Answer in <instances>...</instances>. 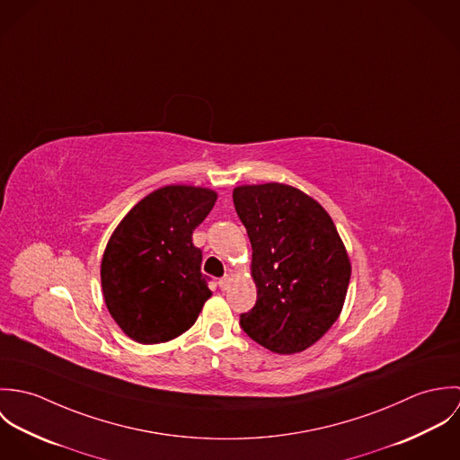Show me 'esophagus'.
Segmentation results:
<instances>
[{
	"mask_svg": "<svg viewBox=\"0 0 460 460\" xmlns=\"http://www.w3.org/2000/svg\"><path fill=\"white\" fill-rule=\"evenodd\" d=\"M230 281H232V276H230V274H225V276L217 281V285H219L221 290H226V288L230 287Z\"/></svg>",
	"mask_w": 460,
	"mask_h": 460,
	"instance_id": "1",
	"label": "esophagus"
}]
</instances>
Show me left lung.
Instances as JSON below:
<instances>
[{
  "mask_svg": "<svg viewBox=\"0 0 460 460\" xmlns=\"http://www.w3.org/2000/svg\"><path fill=\"white\" fill-rule=\"evenodd\" d=\"M234 205L246 226L257 303L241 328L276 354H296L336 323L350 262L328 212L303 191L270 182L239 186Z\"/></svg>",
  "mask_w": 460,
  "mask_h": 460,
  "instance_id": "obj_1",
  "label": "left lung"
}]
</instances>
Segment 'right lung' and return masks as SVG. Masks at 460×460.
I'll return each instance as SVG.
<instances>
[{"instance_id":"right-lung-1","label":"right lung","mask_w":460,"mask_h":460,"mask_svg":"<svg viewBox=\"0 0 460 460\" xmlns=\"http://www.w3.org/2000/svg\"><path fill=\"white\" fill-rule=\"evenodd\" d=\"M216 198L207 188H161L137 201L108 241L101 263L104 301L134 341H168L197 323L212 292L193 232Z\"/></svg>"}]
</instances>
